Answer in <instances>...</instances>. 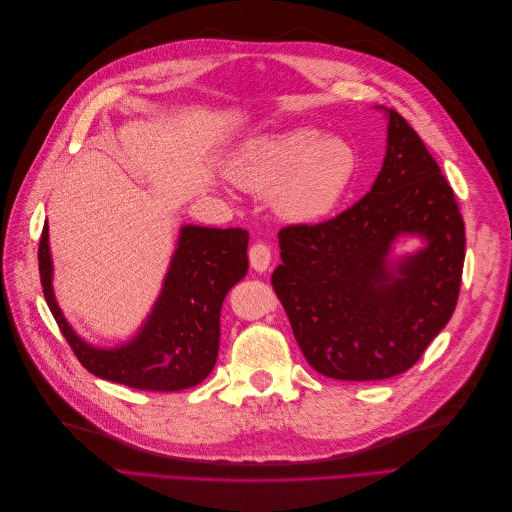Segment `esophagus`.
<instances>
[{
	"instance_id": "1",
	"label": "esophagus",
	"mask_w": 512,
	"mask_h": 512,
	"mask_svg": "<svg viewBox=\"0 0 512 512\" xmlns=\"http://www.w3.org/2000/svg\"><path fill=\"white\" fill-rule=\"evenodd\" d=\"M250 266L254 271L258 273H266L271 269V260H273V254H271V248L266 246V243L258 241L254 243V246L250 248Z\"/></svg>"
}]
</instances>
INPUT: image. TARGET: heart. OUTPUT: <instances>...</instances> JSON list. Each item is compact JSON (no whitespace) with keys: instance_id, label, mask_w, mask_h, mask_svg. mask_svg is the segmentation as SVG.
Here are the masks:
<instances>
[{"instance_id":"1","label":"heart","mask_w":512,"mask_h":512,"mask_svg":"<svg viewBox=\"0 0 512 512\" xmlns=\"http://www.w3.org/2000/svg\"><path fill=\"white\" fill-rule=\"evenodd\" d=\"M358 158L339 137L296 127L248 141L237 152L231 175L254 191H273V204L289 221L312 223L329 216L356 177Z\"/></svg>"}]
</instances>
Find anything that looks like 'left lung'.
I'll use <instances>...</instances> for the list:
<instances>
[{
    "mask_svg": "<svg viewBox=\"0 0 512 512\" xmlns=\"http://www.w3.org/2000/svg\"><path fill=\"white\" fill-rule=\"evenodd\" d=\"M387 116V152L367 196L329 221L279 231L273 289L308 364L331 379L415 367L458 302L465 223L454 191L417 131L396 110ZM404 232L428 248L394 274L386 254Z\"/></svg>",
    "mask_w": 512,
    "mask_h": 512,
    "instance_id": "8db88e82",
    "label": "left lung"
}]
</instances>
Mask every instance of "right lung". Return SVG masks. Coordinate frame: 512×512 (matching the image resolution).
Masks as SVG:
<instances>
[{
  "label": "right lung",
  "mask_w": 512,
  "mask_h": 512,
  "mask_svg": "<svg viewBox=\"0 0 512 512\" xmlns=\"http://www.w3.org/2000/svg\"><path fill=\"white\" fill-rule=\"evenodd\" d=\"M248 231L183 227L162 294L133 342L97 350L70 329L52 291L47 225L39 239V277L47 306L83 367L95 377L145 392H179L204 381L216 364L221 306L248 273Z\"/></svg>",
  "instance_id": "1"
}]
</instances>
